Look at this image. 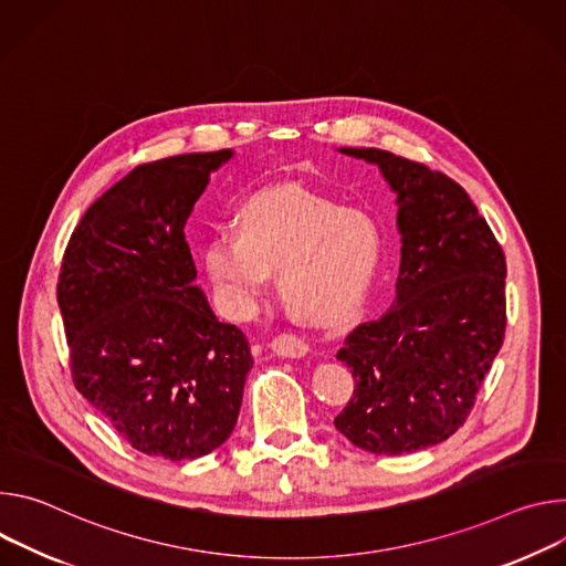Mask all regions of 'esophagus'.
I'll list each match as a JSON object with an SVG mask.
<instances>
[{
	"label": "esophagus",
	"instance_id": "34e87169",
	"mask_svg": "<svg viewBox=\"0 0 566 566\" xmlns=\"http://www.w3.org/2000/svg\"><path fill=\"white\" fill-rule=\"evenodd\" d=\"M272 350H274V355H279V357L298 359V357H303L310 348H307V344H305L301 337H296V335H292V333H283V335L274 337Z\"/></svg>",
	"mask_w": 566,
	"mask_h": 566
}]
</instances>
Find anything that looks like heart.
Wrapping results in <instances>:
<instances>
[{
  "mask_svg": "<svg viewBox=\"0 0 566 566\" xmlns=\"http://www.w3.org/2000/svg\"><path fill=\"white\" fill-rule=\"evenodd\" d=\"M235 233L216 231L205 270L235 319L249 317L272 272L294 315L312 326H339L361 310L382 261V233L370 216L298 186L265 188L235 213Z\"/></svg>",
  "mask_w": 566,
  "mask_h": 566,
  "instance_id": "heart-1",
  "label": "heart"
}]
</instances>
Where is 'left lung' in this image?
Wrapping results in <instances>:
<instances>
[{"instance_id": "left-lung-1", "label": "left lung", "mask_w": 566, "mask_h": 566, "mask_svg": "<svg viewBox=\"0 0 566 566\" xmlns=\"http://www.w3.org/2000/svg\"><path fill=\"white\" fill-rule=\"evenodd\" d=\"M378 166L398 200L396 301L339 348L355 378L335 418L373 454L448 441L470 416L506 335V256L474 202L448 175L380 148H339Z\"/></svg>"}]
</instances>
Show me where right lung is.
Wrapping results in <instances>:
<instances>
[{
  "label": "right lung",
  "mask_w": 566,
  "mask_h": 566,
  "mask_svg": "<svg viewBox=\"0 0 566 566\" xmlns=\"http://www.w3.org/2000/svg\"><path fill=\"white\" fill-rule=\"evenodd\" d=\"M233 150L142 164L81 218L62 256L57 305L78 394L135 450L200 459L231 436L247 337L193 283L184 224Z\"/></svg>",
  "instance_id": "right-lung-1"
}]
</instances>
